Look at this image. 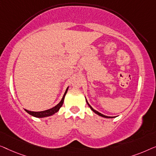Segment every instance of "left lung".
Returning a JSON list of instances; mask_svg holds the SVG:
<instances>
[{"label": "left lung", "mask_w": 156, "mask_h": 156, "mask_svg": "<svg viewBox=\"0 0 156 156\" xmlns=\"http://www.w3.org/2000/svg\"><path fill=\"white\" fill-rule=\"evenodd\" d=\"M86 102H87V104L88 105V106L90 107V108L91 109V110L93 111V112H95V114H97V115H98L99 116H101V117H105V118H114L115 117H108V116H105V115H102V114H101V113H100L99 112H98V111H96L95 109H94L93 107H92L90 105H89V103L87 102V100H86Z\"/></svg>", "instance_id": "left-lung-1"}]
</instances>
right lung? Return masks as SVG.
Here are the masks:
<instances>
[{"instance_id": "right-lung-1", "label": "right lung", "mask_w": 156, "mask_h": 156, "mask_svg": "<svg viewBox=\"0 0 156 156\" xmlns=\"http://www.w3.org/2000/svg\"><path fill=\"white\" fill-rule=\"evenodd\" d=\"M68 89H69V87H67L66 90V92H65L64 95H63V96L62 99H61V102H59L58 104H57L55 107H52V108H51V109H47V110H44V111H41V112H32V111L27 110V109H25V110L27 112L28 114H30V115L33 116V117H38V118H43V117H49V116L53 115L59 110V109H60L61 106L63 105V100H64L65 95L67 93Z\"/></svg>"}]
</instances>
